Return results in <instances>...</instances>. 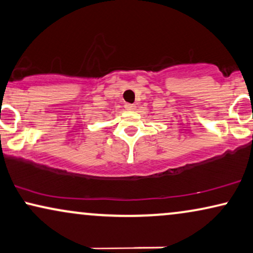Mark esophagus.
Masks as SVG:
<instances>
[{"label": "esophagus", "instance_id": "1", "mask_svg": "<svg viewBox=\"0 0 253 253\" xmlns=\"http://www.w3.org/2000/svg\"><path fill=\"white\" fill-rule=\"evenodd\" d=\"M124 108H126V110H129V111H131V110H134L136 109V104H132V103H126L124 104Z\"/></svg>", "mask_w": 253, "mask_h": 253}]
</instances>
